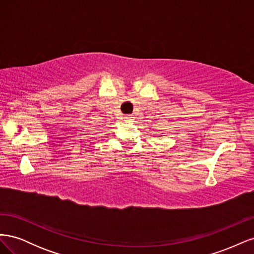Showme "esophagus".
<instances>
[{"label": "esophagus", "mask_w": 254, "mask_h": 254, "mask_svg": "<svg viewBox=\"0 0 254 254\" xmlns=\"http://www.w3.org/2000/svg\"><path fill=\"white\" fill-rule=\"evenodd\" d=\"M124 119L126 120V121H131L133 118H132V115H130V114H127V115H125L124 117Z\"/></svg>", "instance_id": "obj_1"}]
</instances>
